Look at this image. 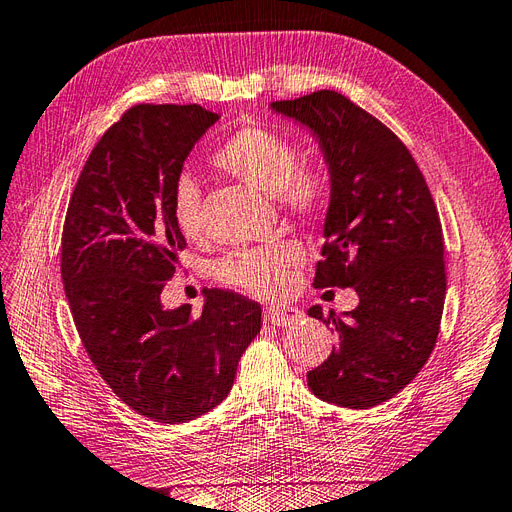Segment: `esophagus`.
Instances as JSON below:
<instances>
[{"mask_svg": "<svg viewBox=\"0 0 512 512\" xmlns=\"http://www.w3.org/2000/svg\"><path fill=\"white\" fill-rule=\"evenodd\" d=\"M301 316V309L290 305H271L265 309V320L275 327H290V324L301 320Z\"/></svg>", "mask_w": 512, "mask_h": 512, "instance_id": "esophagus-1", "label": "esophagus"}]
</instances>
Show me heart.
I'll return each mask as SVG.
<instances>
[{
    "instance_id": "heart-1",
    "label": "heart",
    "mask_w": 512,
    "mask_h": 512,
    "mask_svg": "<svg viewBox=\"0 0 512 512\" xmlns=\"http://www.w3.org/2000/svg\"><path fill=\"white\" fill-rule=\"evenodd\" d=\"M211 164L250 188L269 192L275 203L294 218H316L331 200V181L324 168L299 160V149L280 132L245 126L232 132L211 153ZM173 220L185 237H198L200 190L192 175L177 177L173 185ZM301 262L299 245L271 241L258 247L228 252L215 265L218 280L256 297H273L288 284L292 269Z\"/></svg>"
}]
</instances>
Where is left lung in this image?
<instances>
[{"label":"left lung","instance_id":"1","mask_svg":"<svg viewBox=\"0 0 512 512\" xmlns=\"http://www.w3.org/2000/svg\"><path fill=\"white\" fill-rule=\"evenodd\" d=\"M271 106L314 130L331 170L314 286L359 294L344 316L307 309L339 337L307 384L329 404L374 408L410 384L436 346L446 297L438 207L406 145L346 96L320 89Z\"/></svg>","mask_w":512,"mask_h":512}]
</instances>
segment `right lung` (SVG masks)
<instances>
[{
	"instance_id": "right-lung-1",
	"label": "right lung",
	"mask_w": 512,
	"mask_h": 512,
	"mask_svg": "<svg viewBox=\"0 0 512 512\" xmlns=\"http://www.w3.org/2000/svg\"><path fill=\"white\" fill-rule=\"evenodd\" d=\"M220 119L198 104H136L89 153L61 232V280L81 342L134 412L185 423L230 393L260 305L211 288L205 307L164 309L185 237L173 185L194 143Z\"/></svg>"
}]
</instances>
